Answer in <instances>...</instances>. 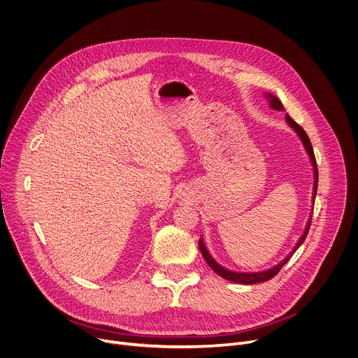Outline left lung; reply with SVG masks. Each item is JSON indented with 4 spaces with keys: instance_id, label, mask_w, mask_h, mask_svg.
<instances>
[{
    "instance_id": "obj_1",
    "label": "left lung",
    "mask_w": 358,
    "mask_h": 358,
    "mask_svg": "<svg viewBox=\"0 0 358 358\" xmlns=\"http://www.w3.org/2000/svg\"><path fill=\"white\" fill-rule=\"evenodd\" d=\"M265 98L269 101V106H271L272 109H275V110H283L282 102H280L276 96H273L272 93H265ZM285 119H287L288 125L296 132V135H298L299 139L302 141L303 148H305V151H306L309 159H311L313 170H314V189H313V201H314V200H315V196H317V188H318V170H317V161H315V155H314V150H313V145H311V141H309L306 132L294 121V119H292L289 115L285 116ZM311 219H313V214H311V216H309V219H308V222H306V227H305V230H303V234L299 237V241L296 242V245H295V248L292 249V252H291L287 257H285V259L280 262V264L275 265V266L271 268V269L262 271V272H234V271H229V269L223 268L222 265H219L217 262L213 259V256L208 253V250H207V248H206V245H204V242H203V237L199 241V246H200V250H201V253H203V257H204L206 262H207V265H208L214 272H216L217 275H220L222 278H224V279H227V280H231V282H236V283H243V285H253V283L266 282V280L272 279V278L285 266V264H287V262L292 257V255L296 252V249L303 243L305 237H306V234H308V230H309V226H311Z\"/></svg>"
}]
</instances>
